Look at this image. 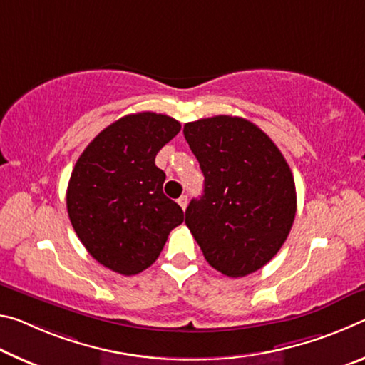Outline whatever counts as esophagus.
Listing matches in <instances>:
<instances>
[{"instance_id":"obj_1","label":"esophagus","mask_w":365,"mask_h":365,"mask_svg":"<svg viewBox=\"0 0 365 365\" xmlns=\"http://www.w3.org/2000/svg\"><path fill=\"white\" fill-rule=\"evenodd\" d=\"M178 204H179V207L182 208V210H186V207H187V195H181V197H179Z\"/></svg>"}]
</instances>
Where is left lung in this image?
<instances>
[{"label": "left lung", "instance_id": "8db88e82", "mask_svg": "<svg viewBox=\"0 0 365 365\" xmlns=\"http://www.w3.org/2000/svg\"><path fill=\"white\" fill-rule=\"evenodd\" d=\"M184 137L204 173V194L192 199L186 225L205 260L230 278L268 264L296 217L294 178L264 130L237 116L184 124Z\"/></svg>", "mask_w": 365, "mask_h": 365}]
</instances>
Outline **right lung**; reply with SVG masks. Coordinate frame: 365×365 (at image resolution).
<instances>
[{"label": "right lung", "mask_w": 365, "mask_h": 365, "mask_svg": "<svg viewBox=\"0 0 365 365\" xmlns=\"http://www.w3.org/2000/svg\"><path fill=\"white\" fill-rule=\"evenodd\" d=\"M181 124L152 111L118 119L88 143L66 192L69 220L95 260L137 274L150 267L184 212L163 194L155 157Z\"/></svg>", "instance_id": "right-lung-1"}]
</instances>
